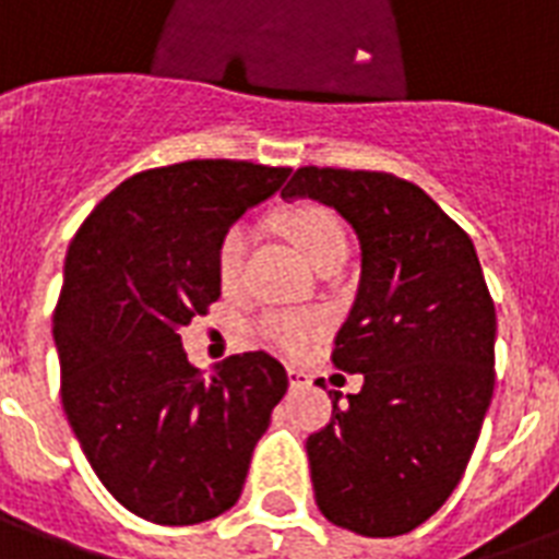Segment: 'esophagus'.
Here are the masks:
<instances>
[{
	"mask_svg": "<svg viewBox=\"0 0 559 559\" xmlns=\"http://www.w3.org/2000/svg\"><path fill=\"white\" fill-rule=\"evenodd\" d=\"M287 377H289V389L293 391L307 389V385H310V373L301 371V368H287Z\"/></svg>",
	"mask_w": 559,
	"mask_h": 559,
	"instance_id": "34e87169",
	"label": "esophagus"
}]
</instances>
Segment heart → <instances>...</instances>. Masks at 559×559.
Here are the masks:
<instances>
[{"instance_id": "heart-1", "label": "heart", "mask_w": 559, "mask_h": 559, "mask_svg": "<svg viewBox=\"0 0 559 559\" xmlns=\"http://www.w3.org/2000/svg\"><path fill=\"white\" fill-rule=\"evenodd\" d=\"M281 228L301 249L307 261L319 263L333 252H345V228L340 217L316 202H298L281 214ZM246 246H249V226L235 223L226 228V235L217 243V278L226 289L237 287L243 275ZM322 319L316 313H296V310H272L254 322V331L270 348L281 354H301L310 342L322 333Z\"/></svg>"}]
</instances>
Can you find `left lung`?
Masks as SVG:
<instances>
[{"label":"left lung","instance_id":"8db88e82","mask_svg":"<svg viewBox=\"0 0 559 559\" xmlns=\"http://www.w3.org/2000/svg\"><path fill=\"white\" fill-rule=\"evenodd\" d=\"M281 197L348 219L362 278L333 366L362 391L333 394L307 438L319 511L362 537L424 525L459 487L496 382V307L476 246L415 182L382 170L298 168Z\"/></svg>","mask_w":559,"mask_h":559}]
</instances>
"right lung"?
Instances as JSON below:
<instances>
[{
  "instance_id": "right-lung-1",
  "label": "right lung",
  "mask_w": 559,
  "mask_h": 559,
  "mask_svg": "<svg viewBox=\"0 0 559 559\" xmlns=\"http://www.w3.org/2000/svg\"><path fill=\"white\" fill-rule=\"evenodd\" d=\"M287 177L237 159L142 170L69 246L55 307L60 397L100 485L142 520L197 525L228 511L287 391L266 350L205 373L177 333L219 298V237Z\"/></svg>"
}]
</instances>
